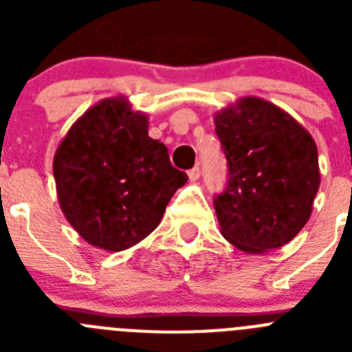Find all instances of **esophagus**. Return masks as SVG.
Segmentation results:
<instances>
[{
    "mask_svg": "<svg viewBox=\"0 0 352 352\" xmlns=\"http://www.w3.org/2000/svg\"><path fill=\"white\" fill-rule=\"evenodd\" d=\"M199 176H201V169H199V167H194V169L188 170V178H190V182H197Z\"/></svg>",
    "mask_w": 352,
    "mask_h": 352,
    "instance_id": "1",
    "label": "esophagus"
}]
</instances>
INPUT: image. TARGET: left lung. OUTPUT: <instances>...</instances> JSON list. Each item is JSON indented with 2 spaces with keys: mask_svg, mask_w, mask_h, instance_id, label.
Instances as JSON below:
<instances>
[{
  "mask_svg": "<svg viewBox=\"0 0 352 352\" xmlns=\"http://www.w3.org/2000/svg\"><path fill=\"white\" fill-rule=\"evenodd\" d=\"M229 182L213 201L220 232L247 254L287 245L309 222L321 173L309 130L278 105L243 96L214 114Z\"/></svg>",
  "mask_w": 352,
  "mask_h": 352,
  "instance_id": "obj_1",
  "label": "left lung"
}]
</instances>
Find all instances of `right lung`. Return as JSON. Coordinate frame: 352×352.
<instances>
[{
    "instance_id": "add662e5",
    "label": "right lung",
    "mask_w": 352,
    "mask_h": 352,
    "mask_svg": "<svg viewBox=\"0 0 352 352\" xmlns=\"http://www.w3.org/2000/svg\"><path fill=\"white\" fill-rule=\"evenodd\" d=\"M148 125L126 96H111L89 107L56 149L61 211L93 247L121 252L138 245L188 179L170 166L166 144L149 138Z\"/></svg>"
}]
</instances>
